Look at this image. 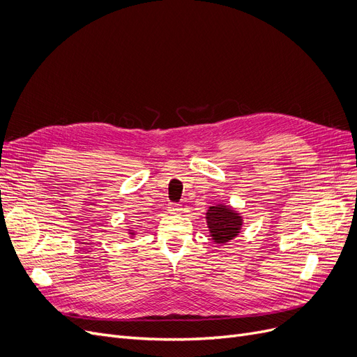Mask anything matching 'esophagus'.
<instances>
[{
    "label": "esophagus",
    "mask_w": 357,
    "mask_h": 357,
    "mask_svg": "<svg viewBox=\"0 0 357 357\" xmlns=\"http://www.w3.org/2000/svg\"><path fill=\"white\" fill-rule=\"evenodd\" d=\"M167 211H168V213H173V215H176V213L181 212V206L177 205V204H169Z\"/></svg>",
    "instance_id": "34e87169"
}]
</instances>
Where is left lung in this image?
I'll return each instance as SVG.
<instances>
[{
    "label": "left lung",
    "instance_id": "obj_1",
    "mask_svg": "<svg viewBox=\"0 0 357 357\" xmlns=\"http://www.w3.org/2000/svg\"><path fill=\"white\" fill-rule=\"evenodd\" d=\"M206 225L212 243L225 245L241 233L243 227V215L227 204H215L209 206L205 213Z\"/></svg>",
    "mask_w": 357,
    "mask_h": 357
}]
</instances>
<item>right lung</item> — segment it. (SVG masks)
<instances>
[{"instance_id":"right-lung-1","label":"right lung","mask_w":357,"mask_h":357,"mask_svg":"<svg viewBox=\"0 0 357 357\" xmlns=\"http://www.w3.org/2000/svg\"><path fill=\"white\" fill-rule=\"evenodd\" d=\"M126 230H127V234H129V237H130V238H135V237H136V234H137V230H135L133 227H127Z\"/></svg>"}]
</instances>
